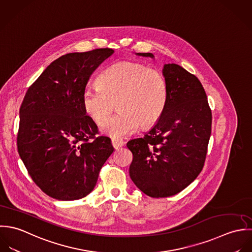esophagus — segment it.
I'll return each instance as SVG.
<instances>
[{
    "mask_svg": "<svg viewBox=\"0 0 252 252\" xmlns=\"http://www.w3.org/2000/svg\"><path fill=\"white\" fill-rule=\"evenodd\" d=\"M111 143L115 149H120L124 145L123 139L119 138V137H113L111 140Z\"/></svg>",
    "mask_w": 252,
    "mask_h": 252,
    "instance_id": "obj_1",
    "label": "esophagus"
}]
</instances>
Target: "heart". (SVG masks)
<instances>
[{
	"mask_svg": "<svg viewBox=\"0 0 252 252\" xmlns=\"http://www.w3.org/2000/svg\"><path fill=\"white\" fill-rule=\"evenodd\" d=\"M98 85L86 87L82 103L85 112L98 126L116 103L118 113L102 126V131L111 136L130 134L138 126L150 127L159 120L168 100L163 74L143 63L118 62L101 74Z\"/></svg>",
	"mask_w": 252,
	"mask_h": 252,
	"instance_id": "heart-1",
	"label": "heart"
}]
</instances>
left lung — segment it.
I'll return each mask as SVG.
<instances>
[{
	"mask_svg": "<svg viewBox=\"0 0 252 252\" xmlns=\"http://www.w3.org/2000/svg\"><path fill=\"white\" fill-rule=\"evenodd\" d=\"M162 73L168 100L161 117L142 138L126 144L132 153L130 178L152 198L173 196L198 177L211 134V109L199 79L173 63L164 64Z\"/></svg>",
	"mask_w": 252,
	"mask_h": 252,
	"instance_id": "left-lung-1",
	"label": "left lung"
}]
</instances>
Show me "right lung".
<instances>
[{"label": "right lung", "mask_w": 252, "mask_h": 252, "mask_svg": "<svg viewBox=\"0 0 252 252\" xmlns=\"http://www.w3.org/2000/svg\"><path fill=\"white\" fill-rule=\"evenodd\" d=\"M113 52L106 48L60 56L22 101L18 154L35 184L53 199L88 196L114 151L109 137L97 136V126L82 103L91 76Z\"/></svg>", "instance_id": "obj_1"}]
</instances>
